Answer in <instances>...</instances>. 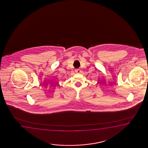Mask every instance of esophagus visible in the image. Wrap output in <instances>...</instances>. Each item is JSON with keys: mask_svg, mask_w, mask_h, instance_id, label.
I'll list each match as a JSON object with an SVG mask.
<instances>
[{"mask_svg": "<svg viewBox=\"0 0 148 148\" xmlns=\"http://www.w3.org/2000/svg\"><path fill=\"white\" fill-rule=\"evenodd\" d=\"M75 72L76 73H78V74H79V73H80V72H81V70L79 69H75Z\"/></svg>", "mask_w": 148, "mask_h": 148, "instance_id": "obj_1", "label": "esophagus"}]
</instances>
